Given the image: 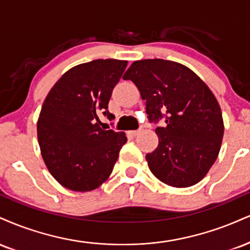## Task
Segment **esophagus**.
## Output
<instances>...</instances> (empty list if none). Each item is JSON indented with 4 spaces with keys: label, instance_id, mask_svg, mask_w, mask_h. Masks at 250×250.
<instances>
[{
    "label": "esophagus",
    "instance_id": "1",
    "mask_svg": "<svg viewBox=\"0 0 250 250\" xmlns=\"http://www.w3.org/2000/svg\"><path fill=\"white\" fill-rule=\"evenodd\" d=\"M138 134H140V130H130V131H128V135H129V136H131V137L137 136Z\"/></svg>",
    "mask_w": 250,
    "mask_h": 250
}]
</instances>
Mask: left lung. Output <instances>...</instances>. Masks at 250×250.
<instances>
[{
	"mask_svg": "<svg viewBox=\"0 0 250 250\" xmlns=\"http://www.w3.org/2000/svg\"><path fill=\"white\" fill-rule=\"evenodd\" d=\"M137 86L150 119L165 116L156 128L158 146L146 154L156 178L172 188L199 183L214 164L224 136L219 102L193 71L164 59L136 60L123 76Z\"/></svg>",
	"mask_w": 250,
	"mask_h": 250,
	"instance_id": "1",
	"label": "left lung"
}]
</instances>
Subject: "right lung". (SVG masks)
Returning a JSON list of instances; mask_svg holds the SVG:
<instances>
[{"label": "right lung", "mask_w": 250, "mask_h": 250, "mask_svg": "<svg viewBox=\"0 0 250 250\" xmlns=\"http://www.w3.org/2000/svg\"><path fill=\"white\" fill-rule=\"evenodd\" d=\"M127 60L96 59L66 71L50 89L37 121V137L47 170L71 191L88 192L109 178L127 142L122 131L104 130L107 110Z\"/></svg>", "instance_id": "1"}]
</instances>
